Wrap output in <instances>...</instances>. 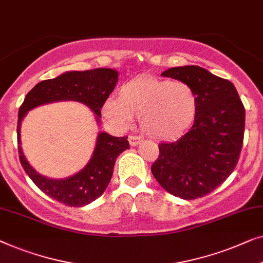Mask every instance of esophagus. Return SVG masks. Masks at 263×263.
Instances as JSON below:
<instances>
[{"instance_id": "1", "label": "esophagus", "mask_w": 263, "mask_h": 263, "mask_svg": "<svg viewBox=\"0 0 263 263\" xmlns=\"http://www.w3.org/2000/svg\"><path fill=\"white\" fill-rule=\"evenodd\" d=\"M142 138L140 137H137V136H128V143H130L131 146H136L138 145V144H140V142H142Z\"/></svg>"}]
</instances>
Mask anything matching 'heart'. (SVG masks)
<instances>
[{
  "label": "heart",
  "mask_w": 263,
  "mask_h": 263,
  "mask_svg": "<svg viewBox=\"0 0 263 263\" xmlns=\"http://www.w3.org/2000/svg\"><path fill=\"white\" fill-rule=\"evenodd\" d=\"M198 114V95L181 81L139 76L124 83L119 99H107L102 117L117 131H126L135 117L154 139L179 138L191 128Z\"/></svg>",
  "instance_id": "b5f03b06"
}]
</instances>
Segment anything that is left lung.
I'll use <instances>...</instances> for the list:
<instances>
[{
  "label": "left lung",
  "instance_id": "1",
  "mask_svg": "<svg viewBox=\"0 0 263 263\" xmlns=\"http://www.w3.org/2000/svg\"><path fill=\"white\" fill-rule=\"evenodd\" d=\"M164 77L186 82L198 95L191 130L174 143H161L151 173L168 193L191 200L216 190L237 164L246 109L230 81L197 65L170 68Z\"/></svg>",
  "mask_w": 263,
  "mask_h": 263
}]
</instances>
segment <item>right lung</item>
Segmentation results:
<instances>
[{
    "mask_svg": "<svg viewBox=\"0 0 263 263\" xmlns=\"http://www.w3.org/2000/svg\"><path fill=\"white\" fill-rule=\"evenodd\" d=\"M118 82V71L98 68L87 71H69L52 80L39 82L28 91L20 106L17 120V149L21 165L35 186L50 198L71 207H81L98 199L112 179L113 168L119 155L130 147L127 137H113L100 132L90 161L81 172L62 180H53L40 175L33 169L21 149L20 127L26 113L44 103L73 100L89 107L101 118V108L114 90Z\"/></svg>",
    "mask_w": 263,
    "mask_h": 263,
    "instance_id": "add662e5",
    "label": "right lung"
}]
</instances>
